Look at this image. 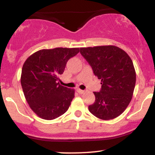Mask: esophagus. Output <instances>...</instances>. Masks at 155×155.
I'll return each instance as SVG.
<instances>
[{"instance_id":"esophagus-1","label":"esophagus","mask_w":155,"mask_h":155,"mask_svg":"<svg viewBox=\"0 0 155 155\" xmlns=\"http://www.w3.org/2000/svg\"><path fill=\"white\" fill-rule=\"evenodd\" d=\"M77 92H78V93H79V94H83V93H84V90H80V89H77Z\"/></svg>"}]
</instances>
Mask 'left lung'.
Segmentation results:
<instances>
[{
	"instance_id": "left-lung-1",
	"label": "left lung",
	"mask_w": 155,
	"mask_h": 155,
	"mask_svg": "<svg viewBox=\"0 0 155 155\" xmlns=\"http://www.w3.org/2000/svg\"><path fill=\"white\" fill-rule=\"evenodd\" d=\"M80 53L101 80V89L94 92L95 101L89 106L94 116L109 120L120 116L127 107L136 81L132 60L115 46L80 48Z\"/></svg>"
}]
</instances>
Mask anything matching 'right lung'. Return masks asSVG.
<instances>
[{
    "instance_id": "obj_1",
    "label": "right lung",
    "mask_w": 155,
    "mask_h": 155,
    "mask_svg": "<svg viewBox=\"0 0 155 155\" xmlns=\"http://www.w3.org/2000/svg\"><path fill=\"white\" fill-rule=\"evenodd\" d=\"M79 48L41 49L25 62L21 84L30 107L41 118L51 120L67 111L75 91L60 84L67 62Z\"/></svg>"
}]
</instances>
